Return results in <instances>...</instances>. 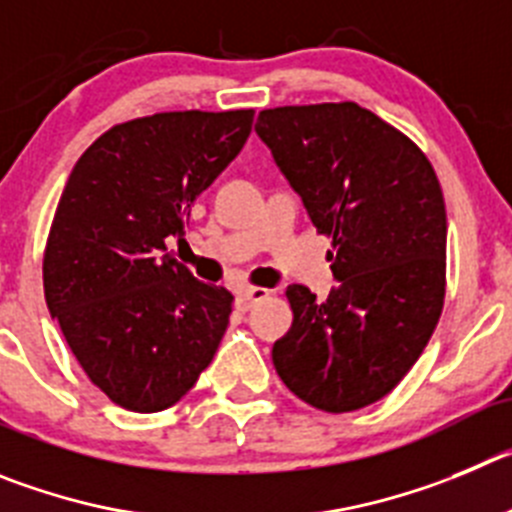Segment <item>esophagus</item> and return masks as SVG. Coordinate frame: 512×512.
<instances>
[{
  "mask_svg": "<svg viewBox=\"0 0 512 512\" xmlns=\"http://www.w3.org/2000/svg\"><path fill=\"white\" fill-rule=\"evenodd\" d=\"M267 295H270V290H265V288H245V290H240V293H237V300H234V305H237L240 310H250L252 305L260 303V300H265Z\"/></svg>",
  "mask_w": 512,
  "mask_h": 512,
  "instance_id": "esophagus-1",
  "label": "esophagus"
}]
</instances>
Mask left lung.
Wrapping results in <instances>:
<instances>
[{
  "mask_svg": "<svg viewBox=\"0 0 512 512\" xmlns=\"http://www.w3.org/2000/svg\"><path fill=\"white\" fill-rule=\"evenodd\" d=\"M255 131L313 227L333 237L338 280L326 300L290 285L293 326L272 364L310 407H369L417 364L442 315V186L412 138L351 100L267 108Z\"/></svg>",
  "mask_w": 512,
  "mask_h": 512,
  "instance_id": "8db88e82",
  "label": "left lung"
}]
</instances>
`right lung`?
<instances>
[{
	"mask_svg": "<svg viewBox=\"0 0 512 512\" xmlns=\"http://www.w3.org/2000/svg\"><path fill=\"white\" fill-rule=\"evenodd\" d=\"M252 108L118 123L78 159L55 209L42 283L85 376L113 404L174 407L212 364L232 293L199 283L166 242L240 154Z\"/></svg>",
	"mask_w": 512,
	"mask_h": 512,
	"instance_id": "right-lung-1",
	"label": "right lung"
}]
</instances>
